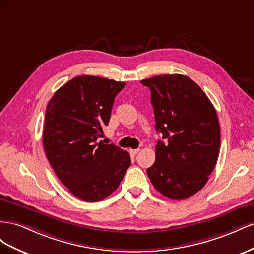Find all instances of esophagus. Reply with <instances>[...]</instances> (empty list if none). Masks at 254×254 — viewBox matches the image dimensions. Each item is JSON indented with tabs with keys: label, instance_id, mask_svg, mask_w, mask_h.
<instances>
[{
	"label": "esophagus",
	"instance_id": "1",
	"mask_svg": "<svg viewBox=\"0 0 254 254\" xmlns=\"http://www.w3.org/2000/svg\"><path fill=\"white\" fill-rule=\"evenodd\" d=\"M139 152V149H131L129 150V153H131L132 155H136L137 153H138Z\"/></svg>",
	"mask_w": 254,
	"mask_h": 254
}]
</instances>
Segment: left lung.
I'll use <instances>...</instances> for the list:
<instances>
[{
	"label": "left lung",
	"mask_w": 254,
	"mask_h": 254,
	"mask_svg": "<svg viewBox=\"0 0 254 254\" xmlns=\"http://www.w3.org/2000/svg\"><path fill=\"white\" fill-rule=\"evenodd\" d=\"M140 83L151 90L155 127L164 139L157 141L148 177L165 197L190 198L206 184L218 159L220 128L215 107L186 75H156Z\"/></svg>",
	"instance_id": "1"
}]
</instances>
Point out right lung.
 Masks as SVG:
<instances>
[{"label":"right lung","instance_id":"1","mask_svg":"<svg viewBox=\"0 0 254 254\" xmlns=\"http://www.w3.org/2000/svg\"><path fill=\"white\" fill-rule=\"evenodd\" d=\"M125 85L79 75L56 90L47 106L42 141L48 161L61 182L83 201L111 195L131 165L127 151L97 141Z\"/></svg>","mask_w":254,"mask_h":254}]
</instances>
